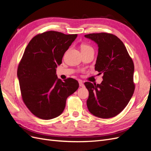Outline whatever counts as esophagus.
<instances>
[{"mask_svg": "<svg viewBox=\"0 0 151 151\" xmlns=\"http://www.w3.org/2000/svg\"><path fill=\"white\" fill-rule=\"evenodd\" d=\"M79 86L80 87H82V88H83V87H84V84L83 82H82V81H79Z\"/></svg>", "mask_w": 151, "mask_h": 151, "instance_id": "obj_1", "label": "esophagus"}]
</instances>
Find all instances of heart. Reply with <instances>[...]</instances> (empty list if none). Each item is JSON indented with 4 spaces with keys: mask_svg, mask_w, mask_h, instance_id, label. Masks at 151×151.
<instances>
[{
    "mask_svg": "<svg viewBox=\"0 0 151 151\" xmlns=\"http://www.w3.org/2000/svg\"><path fill=\"white\" fill-rule=\"evenodd\" d=\"M81 51H88V50H93V48L88 44H83L81 45Z\"/></svg>",
    "mask_w": 151,
    "mask_h": 151,
    "instance_id": "obj_1",
    "label": "heart"
}]
</instances>
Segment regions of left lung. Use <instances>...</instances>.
Returning <instances> with one entry per match:
<instances>
[{"instance_id":"8db88e82","label":"left lung","mask_w":151,"mask_h":151,"mask_svg":"<svg viewBox=\"0 0 151 151\" xmlns=\"http://www.w3.org/2000/svg\"><path fill=\"white\" fill-rule=\"evenodd\" d=\"M84 36L98 45L95 70L103 74L100 84L84 83L89 91L87 106L96 116L114 117L126 107L134 93L133 60L124 44L115 35L99 33Z\"/></svg>"}]
</instances>
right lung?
I'll return each instance as SVG.
<instances>
[{"label":"right lung","mask_w":151,"mask_h":151,"mask_svg":"<svg viewBox=\"0 0 151 151\" xmlns=\"http://www.w3.org/2000/svg\"><path fill=\"white\" fill-rule=\"evenodd\" d=\"M77 36L49 31L31 39L17 68L21 97L36 117L50 120L64 110L66 99L79 88L77 80L56 75L63 55Z\"/></svg>","instance_id":"obj_1"}]
</instances>
